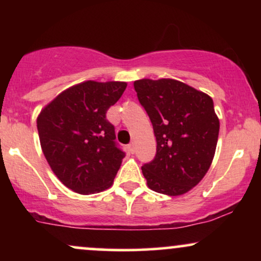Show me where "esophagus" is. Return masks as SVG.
I'll return each mask as SVG.
<instances>
[{"label":"esophagus","mask_w":261,"mask_h":261,"mask_svg":"<svg viewBox=\"0 0 261 261\" xmlns=\"http://www.w3.org/2000/svg\"><path fill=\"white\" fill-rule=\"evenodd\" d=\"M127 149H128V152H130V153H134L135 152V143H128L127 145Z\"/></svg>","instance_id":"esophagus-1"}]
</instances>
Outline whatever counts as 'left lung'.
Listing matches in <instances>:
<instances>
[{
    "instance_id": "1",
    "label": "left lung",
    "mask_w": 261,
    "mask_h": 261,
    "mask_svg": "<svg viewBox=\"0 0 261 261\" xmlns=\"http://www.w3.org/2000/svg\"><path fill=\"white\" fill-rule=\"evenodd\" d=\"M140 104L153 126L157 152L142 166L149 189L178 196L205 176L214 160L220 131L214 100L170 79L134 82Z\"/></svg>"
}]
</instances>
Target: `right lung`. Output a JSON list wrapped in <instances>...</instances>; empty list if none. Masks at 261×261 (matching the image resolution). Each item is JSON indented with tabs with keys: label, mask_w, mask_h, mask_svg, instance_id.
I'll list each match as a JSON object with an SVG mask.
<instances>
[{
	"label": "right lung",
	"mask_w": 261,
	"mask_h": 261,
	"mask_svg": "<svg viewBox=\"0 0 261 261\" xmlns=\"http://www.w3.org/2000/svg\"><path fill=\"white\" fill-rule=\"evenodd\" d=\"M125 82L87 81L59 94L41 110L37 126L47 163L71 190L83 195L112 187L125 152L107 112Z\"/></svg>",
	"instance_id": "obj_1"
}]
</instances>
